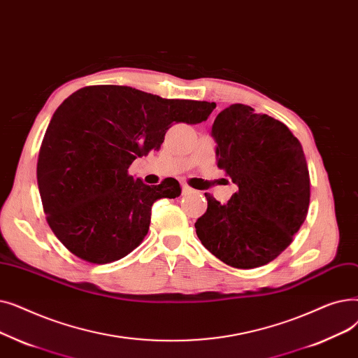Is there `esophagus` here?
<instances>
[{
  "label": "esophagus",
  "instance_id": "obj_1",
  "mask_svg": "<svg viewBox=\"0 0 358 358\" xmlns=\"http://www.w3.org/2000/svg\"><path fill=\"white\" fill-rule=\"evenodd\" d=\"M182 191H183V194H191L194 189L188 185H182Z\"/></svg>",
  "mask_w": 358,
  "mask_h": 358
}]
</instances>
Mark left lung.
Here are the masks:
<instances>
[{
    "instance_id": "obj_1",
    "label": "left lung",
    "mask_w": 358,
    "mask_h": 358,
    "mask_svg": "<svg viewBox=\"0 0 358 358\" xmlns=\"http://www.w3.org/2000/svg\"><path fill=\"white\" fill-rule=\"evenodd\" d=\"M218 167L237 185L226 203L206 194L196 223L201 243L224 264L252 269L274 261L293 242L310 202L303 147L282 122L234 103L213 125Z\"/></svg>"
}]
</instances>
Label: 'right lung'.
I'll use <instances>...</instances> for the list:
<instances>
[{"instance_id": "obj_1", "label": "right lung", "mask_w": 358, "mask_h": 358, "mask_svg": "<svg viewBox=\"0 0 358 358\" xmlns=\"http://www.w3.org/2000/svg\"><path fill=\"white\" fill-rule=\"evenodd\" d=\"M215 103L163 99L127 86H87L55 110L39 150L38 186L46 221L77 258L122 259L148 233L151 206L176 198V179L148 186L129 175L137 157L160 150L173 124L207 121Z\"/></svg>"}]
</instances>
